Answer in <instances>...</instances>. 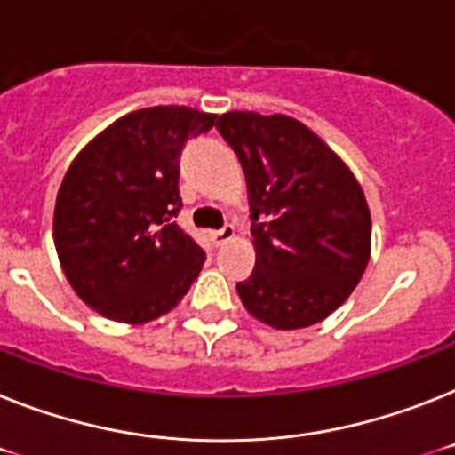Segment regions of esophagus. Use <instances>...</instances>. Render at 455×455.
<instances>
[{
    "label": "esophagus",
    "mask_w": 455,
    "mask_h": 455,
    "mask_svg": "<svg viewBox=\"0 0 455 455\" xmlns=\"http://www.w3.org/2000/svg\"><path fill=\"white\" fill-rule=\"evenodd\" d=\"M234 235H235L234 224H224L220 231H212V234H210V238H212V243H215L217 247H221L224 243H228V240H234Z\"/></svg>",
    "instance_id": "34e87169"
}]
</instances>
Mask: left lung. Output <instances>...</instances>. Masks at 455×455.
<instances>
[{
  "label": "left lung",
  "mask_w": 455,
  "mask_h": 455,
  "mask_svg": "<svg viewBox=\"0 0 455 455\" xmlns=\"http://www.w3.org/2000/svg\"><path fill=\"white\" fill-rule=\"evenodd\" d=\"M245 171L257 263L238 296L277 331L323 322L370 261L363 189L312 129L289 116L231 110L215 124Z\"/></svg>",
  "instance_id": "8db88e82"
}]
</instances>
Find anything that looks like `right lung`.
<instances>
[{
  "label": "right lung",
  "mask_w": 455,
  "mask_h": 455,
  "mask_svg": "<svg viewBox=\"0 0 455 455\" xmlns=\"http://www.w3.org/2000/svg\"><path fill=\"white\" fill-rule=\"evenodd\" d=\"M217 116L152 106L120 117L78 152L57 192L52 235L68 284L106 319L145 323L180 303L205 251L175 224L189 139Z\"/></svg>",
  "instance_id": "1"
}]
</instances>
